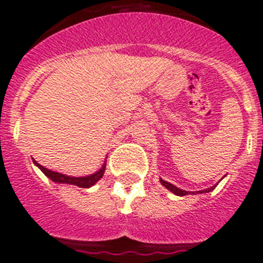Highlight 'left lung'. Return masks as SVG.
I'll use <instances>...</instances> for the list:
<instances>
[{"label": "left lung", "mask_w": 263, "mask_h": 263, "mask_svg": "<svg viewBox=\"0 0 263 263\" xmlns=\"http://www.w3.org/2000/svg\"><path fill=\"white\" fill-rule=\"evenodd\" d=\"M160 183L164 185V187L167 188V190H170V191L173 192V194L178 195V196H184V195H188L187 191H183V190H180V188L175 187L174 184H171V183H167L166 180H163V179H160ZM216 187V185H215ZM215 187H211V188H206V190H203V191H199V194H204V192H211L212 190H215Z\"/></svg>", "instance_id": "obj_1"}]
</instances>
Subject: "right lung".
<instances>
[{
	"label": "right lung",
	"instance_id": "obj_1",
	"mask_svg": "<svg viewBox=\"0 0 263 263\" xmlns=\"http://www.w3.org/2000/svg\"><path fill=\"white\" fill-rule=\"evenodd\" d=\"M35 162V160H34ZM36 166L42 170V173L45 174L46 176L52 180V182H57V183H66V184H73V185H78V187L81 188H89L95 184L96 182H99L100 179L103 178L104 175V171H105V166L106 164L104 163V166L97 171V173L92 174L89 176H81V178H72V176H67V175H63V174L59 173H55V171H51V170L46 168V167L41 166L35 162Z\"/></svg>",
	"mask_w": 263,
	"mask_h": 263
}]
</instances>
